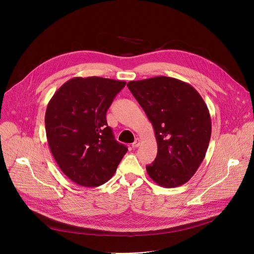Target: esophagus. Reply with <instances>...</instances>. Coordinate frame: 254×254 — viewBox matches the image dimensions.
<instances>
[{
    "mask_svg": "<svg viewBox=\"0 0 254 254\" xmlns=\"http://www.w3.org/2000/svg\"><path fill=\"white\" fill-rule=\"evenodd\" d=\"M139 143H140V140H139V138H135V140L132 142V144H131V147L132 148H137L138 146H139Z\"/></svg>",
    "mask_w": 254,
    "mask_h": 254,
    "instance_id": "1",
    "label": "esophagus"
}]
</instances>
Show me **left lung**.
Segmentation results:
<instances>
[{"mask_svg":"<svg viewBox=\"0 0 254 254\" xmlns=\"http://www.w3.org/2000/svg\"><path fill=\"white\" fill-rule=\"evenodd\" d=\"M127 87L155 129L158 154L147 166L165 188L187 183L203 162L211 137V118L198 91L173 77L129 81Z\"/></svg>","mask_w":254,"mask_h":254,"instance_id":"left-lung-1","label":"left lung"}]
</instances>
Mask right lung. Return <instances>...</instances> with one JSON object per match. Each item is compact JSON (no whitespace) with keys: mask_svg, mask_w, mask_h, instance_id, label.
<instances>
[{"mask_svg":"<svg viewBox=\"0 0 254 254\" xmlns=\"http://www.w3.org/2000/svg\"><path fill=\"white\" fill-rule=\"evenodd\" d=\"M126 82L74 77L50 99L45 114L49 148L60 170L77 185L97 187L116 173L127 148L115 139L106 112Z\"/></svg>","mask_w":254,"mask_h":254,"instance_id":"right-lung-1","label":"right lung"}]
</instances>
